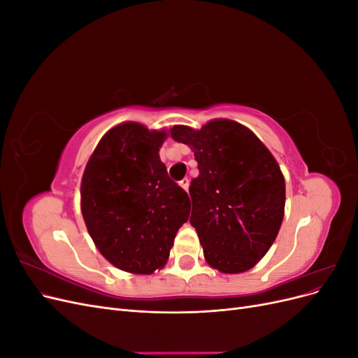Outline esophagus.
Wrapping results in <instances>:
<instances>
[{
  "mask_svg": "<svg viewBox=\"0 0 358 358\" xmlns=\"http://www.w3.org/2000/svg\"><path fill=\"white\" fill-rule=\"evenodd\" d=\"M179 185L183 188V189H188L189 188V179L188 178H185V179H182L180 182H179Z\"/></svg>",
  "mask_w": 358,
  "mask_h": 358,
  "instance_id": "34e87169",
  "label": "esophagus"
}]
</instances>
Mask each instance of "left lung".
<instances>
[{"instance_id":"8db88e82","label":"left lung","mask_w":358,"mask_h":358,"mask_svg":"<svg viewBox=\"0 0 358 358\" xmlns=\"http://www.w3.org/2000/svg\"><path fill=\"white\" fill-rule=\"evenodd\" d=\"M173 140L194 150L192 212L206 262L222 273L254 267L275 242L285 208V180L270 150L251 129L215 119L194 129L175 125Z\"/></svg>"}]
</instances>
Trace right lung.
Masks as SVG:
<instances>
[{
    "mask_svg": "<svg viewBox=\"0 0 358 358\" xmlns=\"http://www.w3.org/2000/svg\"><path fill=\"white\" fill-rule=\"evenodd\" d=\"M166 131L125 122L107 131L85 167L80 208L101 255L129 273L150 275L167 263L189 197L173 182L159 148Z\"/></svg>",
    "mask_w": 358,
    "mask_h": 358,
    "instance_id": "add662e5",
    "label": "right lung"
}]
</instances>
